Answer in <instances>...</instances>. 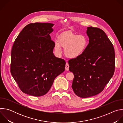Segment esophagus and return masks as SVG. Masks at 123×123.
I'll return each mask as SVG.
<instances>
[{
	"instance_id": "1",
	"label": "esophagus",
	"mask_w": 123,
	"mask_h": 123,
	"mask_svg": "<svg viewBox=\"0 0 123 123\" xmlns=\"http://www.w3.org/2000/svg\"><path fill=\"white\" fill-rule=\"evenodd\" d=\"M65 68L66 71H68V68H69V65L68 63H66V66H65Z\"/></svg>"
}]
</instances>
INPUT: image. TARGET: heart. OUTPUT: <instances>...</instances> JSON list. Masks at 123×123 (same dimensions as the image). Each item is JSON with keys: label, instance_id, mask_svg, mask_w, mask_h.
I'll use <instances>...</instances> for the list:
<instances>
[{"label": "heart", "instance_id": "b5f03b06", "mask_svg": "<svg viewBox=\"0 0 123 123\" xmlns=\"http://www.w3.org/2000/svg\"><path fill=\"white\" fill-rule=\"evenodd\" d=\"M57 40L54 45L56 53L61 55L62 47L65 49L66 56L70 59H76L81 56L88 46V40L84 35L68 31L60 34Z\"/></svg>", "mask_w": 123, "mask_h": 123}]
</instances>
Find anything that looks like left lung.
<instances>
[{
	"mask_svg": "<svg viewBox=\"0 0 123 123\" xmlns=\"http://www.w3.org/2000/svg\"><path fill=\"white\" fill-rule=\"evenodd\" d=\"M89 43L79 57L68 61L74 76L72 89L81 98L96 95L104 90L113 75L115 52L113 45L102 30L87 28Z\"/></svg>",
	"mask_w": 123,
	"mask_h": 123,
	"instance_id": "obj_1",
	"label": "left lung"
}]
</instances>
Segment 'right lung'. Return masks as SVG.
<instances>
[{"label":"right lung","instance_id":"obj_1","mask_svg":"<svg viewBox=\"0 0 123 123\" xmlns=\"http://www.w3.org/2000/svg\"><path fill=\"white\" fill-rule=\"evenodd\" d=\"M54 24L30 23L20 31L11 51V73L24 93L41 96L50 90L55 78L65 69L64 60L53 53L49 34Z\"/></svg>","mask_w":123,"mask_h":123}]
</instances>
